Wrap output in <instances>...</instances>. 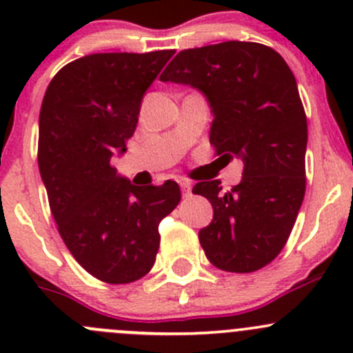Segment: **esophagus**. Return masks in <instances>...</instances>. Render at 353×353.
Here are the masks:
<instances>
[{
	"instance_id": "obj_1",
	"label": "esophagus",
	"mask_w": 353,
	"mask_h": 353,
	"mask_svg": "<svg viewBox=\"0 0 353 353\" xmlns=\"http://www.w3.org/2000/svg\"><path fill=\"white\" fill-rule=\"evenodd\" d=\"M179 186L181 190H183V194L184 196H190L191 194V183L188 179H181L179 181Z\"/></svg>"
}]
</instances>
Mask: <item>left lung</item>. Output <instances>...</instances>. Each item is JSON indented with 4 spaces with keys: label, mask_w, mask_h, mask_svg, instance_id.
Wrapping results in <instances>:
<instances>
[{
    "label": "left lung",
    "mask_w": 353,
    "mask_h": 353,
    "mask_svg": "<svg viewBox=\"0 0 353 353\" xmlns=\"http://www.w3.org/2000/svg\"><path fill=\"white\" fill-rule=\"evenodd\" d=\"M206 97L216 155L244 162L243 179L223 193L220 181L193 188L212 203L199 244L213 266L251 273L279 256L305 193L307 119L285 59L258 42L227 41L181 51L160 74Z\"/></svg>",
    "instance_id": "8db88e82"
}]
</instances>
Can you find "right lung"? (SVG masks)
Returning a JSON list of instances; mask_svg holds the SVG:
<instances>
[{"label": "right lung", "mask_w": 353, "mask_h": 353, "mask_svg": "<svg viewBox=\"0 0 353 353\" xmlns=\"http://www.w3.org/2000/svg\"><path fill=\"white\" fill-rule=\"evenodd\" d=\"M176 51L101 52L68 63L39 116V170L58 230L95 279L130 283L152 270L159 223L181 199L176 181L134 186L110 165L126 152L141 101Z\"/></svg>", "instance_id": "obj_1"}]
</instances>
